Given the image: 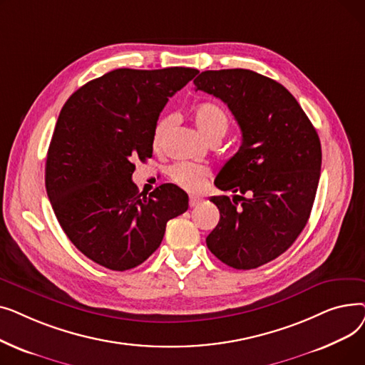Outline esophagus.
Instances as JSON below:
<instances>
[{"label": "esophagus", "mask_w": 365, "mask_h": 365, "mask_svg": "<svg viewBox=\"0 0 365 365\" xmlns=\"http://www.w3.org/2000/svg\"><path fill=\"white\" fill-rule=\"evenodd\" d=\"M202 198L201 197H198V195H190L189 197V205L190 207H198L200 204H202Z\"/></svg>", "instance_id": "esophagus-1"}]
</instances>
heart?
I'll list each match as a JSON object with an SVG mask.
<instances>
[{
	"label": "heart",
	"instance_id": "1",
	"mask_svg": "<svg viewBox=\"0 0 365 365\" xmlns=\"http://www.w3.org/2000/svg\"><path fill=\"white\" fill-rule=\"evenodd\" d=\"M190 117H192V121L198 131L208 140L216 138L222 139L229 128L227 113L217 103H200L192 109V112H190ZM170 125V118L164 117L160 118L155 127H153L152 145L157 150H160L164 146ZM170 178L182 187H186L189 190H197L202 187L205 180L210 178V170L201 164L179 163L170 168Z\"/></svg>",
	"mask_w": 365,
	"mask_h": 365
}]
</instances>
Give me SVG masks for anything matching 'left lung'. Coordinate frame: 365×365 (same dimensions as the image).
<instances>
[{
    "label": "left lung",
    "mask_w": 365,
    "mask_h": 365,
    "mask_svg": "<svg viewBox=\"0 0 365 365\" xmlns=\"http://www.w3.org/2000/svg\"><path fill=\"white\" fill-rule=\"evenodd\" d=\"M195 90L234 113L242 143L215 180L232 200L212 197L220 212L207 247L235 269H255L296 241L311 216L321 175V143L293 94L250 69L204 71Z\"/></svg>",
    "instance_id": "8db88e82"
}]
</instances>
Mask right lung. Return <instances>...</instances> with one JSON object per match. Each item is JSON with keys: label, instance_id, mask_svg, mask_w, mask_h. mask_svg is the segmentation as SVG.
I'll list each match as a JSON object with an SVG mask.
<instances>
[{"label": "right lung", "instance_id": "add662e5", "mask_svg": "<svg viewBox=\"0 0 365 365\" xmlns=\"http://www.w3.org/2000/svg\"><path fill=\"white\" fill-rule=\"evenodd\" d=\"M198 73L173 66L121 68L88 81L63 105L47 152L46 189L63 232L90 260L112 271L143 263L187 195L164 183L149 197L131 176L152 157V133L168 98Z\"/></svg>", "mask_w": 365, "mask_h": 365}]
</instances>
